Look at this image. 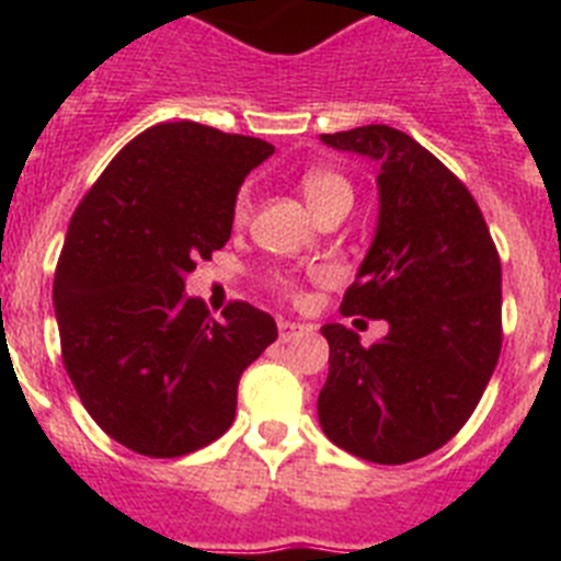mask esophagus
Masks as SVG:
<instances>
[{"label":"esophagus","mask_w":561,"mask_h":561,"mask_svg":"<svg viewBox=\"0 0 561 561\" xmlns=\"http://www.w3.org/2000/svg\"><path fill=\"white\" fill-rule=\"evenodd\" d=\"M304 334H309V325L291 323V320H280V323H277V340L280 342H291Z\"/></svg>","instance_id":"34e87169"}]
</instances>
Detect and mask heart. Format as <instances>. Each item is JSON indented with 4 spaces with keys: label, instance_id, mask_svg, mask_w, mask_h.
Listing matches in <instances>:
<instances>
[{
    "label": "heart",
    "instance_id": "b5f03b06",
    "mask_svg": "<svg viewBox=\"0 0 561 561\" xmlns=\"http://www.w3.org/2000/svg\"><path fill=\"white\" fill-rule=\"evenodd\" d=\"M300 191L306 196V205L314 210V216H323L325 210H334V207H351L354 202V187L345 176H340L336 171H325V168H317L309 171L300 180ZM250 191L238 193L236 205H232V219L244 221L250 216ZM280 286L289 289V280H280Z\"/></svg>",
    "mask_w": 561,
    "mask_h": 561
}]
</instances>
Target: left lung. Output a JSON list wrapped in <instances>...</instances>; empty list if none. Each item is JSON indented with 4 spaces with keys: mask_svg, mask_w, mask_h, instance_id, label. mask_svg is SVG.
<instances>
[{
    "mask_svg": "<svg viewBox=\"0 0 561 561\" xmlns=\"http://www.w3.org/2000/svg\"><path fill=\"white\" fill-rule=\"evenodd\" d=\"M320 140L379 165L376 236L340 311L390 331L365 348L345 325L320 329L329 379L317 419L356 458L410 463L463 427L497 368V247L472 193L410 134L359 126Z\"/></svg>",
    "mask_w": 561,
    "mask_h": 561,
    "instance_id": "1",
    "label": "left lung"
}]
</instances>
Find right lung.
I'll list each match as a JSON object with an SVG mask.
<instances>
[{
    "mask_svg": "<svg viewBox=\"0 0 561 561\" xmlns=\"http://www.w3.org/2000/svg\"><path fill=\"white\" fill-rule=\"evenodd\" d=\"M275 146L193 121L137 134L72 213L58 257L61 356L83 408L148 458L196 453L230 430L238 379L277 340L250 304L213 320L185 295L196 261L230 241L247 173Z\"/></svg>",
    "mask_w": 561,
    "mask_h": 561,
    "instance_id": "1",
    "label": "right lung"
}]
</instances>
